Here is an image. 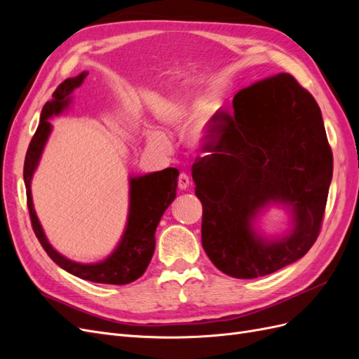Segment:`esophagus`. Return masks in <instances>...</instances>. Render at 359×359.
I'll list each match as a JSON object with an SVG mask.
<instances>
[{
    "label": "esophagus",
    "instance_id": "obj_1",
    "mask_svg": "<svg viewBox=\"0 0 359 359\" xmlns=\"http://www.w3.org/2000/svg\"><path fill=\"white\" fill-rule=\"evenodd\" d=\"M189 186H190V178H189V175H187V173L181 172L180 177H178V187H180L181 190H186Z\"/></svg>",
    "mask_w": 359,
    "mask_h": 359
}]
</instances>
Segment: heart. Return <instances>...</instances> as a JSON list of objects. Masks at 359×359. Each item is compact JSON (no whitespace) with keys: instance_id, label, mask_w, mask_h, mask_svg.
<instances>
[{"instance_id":"1","label":"heart","mask_w":359,"mask_h":359,"mask_svg":"<svg viewBox=\"0 0 359 359\" xmlns=\"http://www.w3.org/2000/svg\"><path fill=\"white\" fill-rule=\"evenodd\" d=\"M203 106L205 104L202 102H199V100H189V99L180 100L168 112L166 121L173 128L178 130V132H184V130H187L190 127V124L193 123V119L196 118L203 111ZM214 106H215V102H210L208 107H206V112L211 111ZM201 136H202V132H198L196 133V139L199 140ZM148 139H149V144L153 145L154 148H157L160 151H166L168 149V140L161 133L151 132Z\"/></svg>"}]
</instances>
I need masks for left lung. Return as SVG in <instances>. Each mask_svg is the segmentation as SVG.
<instances>
[{"label": "left lung", "instance_id": "1", "mask_svg": "<svg viewBox=\"0 0 359 359\" xmlns=\"http://www.w3.org/2000/svg\"><path fill=\"white\" fill-rule=\"evenodd\" d=\"M212 154L191 177L202 202V245L222 273L256 278L297 262L316 243L332 178V151L319 106L289 73L233 97V115L217 112ZM271 203L289 205L294 227L278 241L254 231Z\"/></svg>", "mask_w": 359, "mask_h": 359}]
</instances>
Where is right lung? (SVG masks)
<instances>
[{"label":"right lung","instance_id":"add662e5","mask_svg":"<svg viewBox=\"0 0 359 359\" xmlns=\"http://www.w3.org/2000/svg\"><path fill=\"white\" fill-rule=\"evenodd\" d=\"M86 76H88V73L82 72L76 78H69L60 83L58 88L52 94V100L43 106L40 123L34 136L31 139L24 163L27 205L32 229H34L37 240L58 266L76 277L94 281V283L127 285L145 273L151 262V257L154 255V233L158 222L163 212L177 198L175 191L180 175L178 169L168 168L142 177H130V206L126 231L114 253L97 264H78L60 255L49 244L45 232H43L31 198L32 173L37 169L43 148H45L52 130L48 119L67 109L72 100L70 94L82 85Z\"/></svg>","mask_w":359,"mask_h":359}]
</instances>
